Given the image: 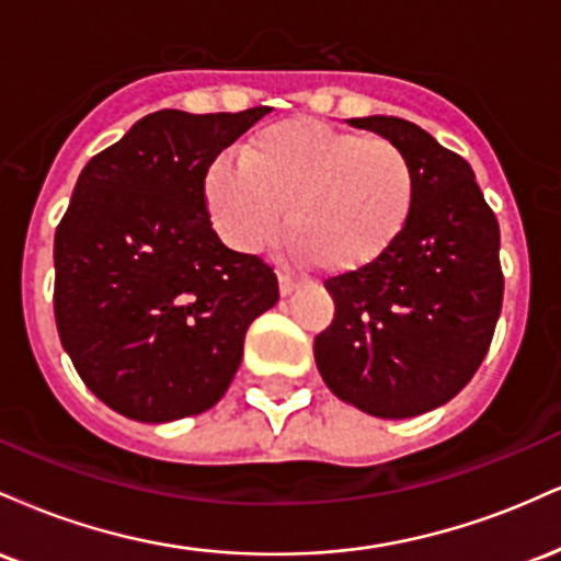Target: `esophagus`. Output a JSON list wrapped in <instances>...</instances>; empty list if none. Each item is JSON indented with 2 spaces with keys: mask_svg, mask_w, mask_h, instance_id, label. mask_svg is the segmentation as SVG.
<instances>
[{
  "mask_svg": "<svg viewBox=\"0 0 561 561\" xmlns=\"http://www.w3.org/2000/svg\"><path fill=\"white\" fill-rule=\"evenodd\" d=\"M298 287H300V285L293 279V276H289V274H279V295H282V298H289V295H293Z\"/></svg>",
  "mask_w": 561,
  "mask_h": 561,
  "instance_id": "1",
  "label": "esophagus"
}]
</instances>
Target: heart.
<instances>
[{"label":"heart","mask_w":561,"mask_h":561,"mask_svg":"<svg viewBox=\"0 0 561 561\" xmlns=\"http://www.w3.org/2000/svg\"><path fill=\"white\" fill-rule=\"evenodd\" d=\"M420 197L403 147L308 118L276 121L218 156L203 179L214 229L229 248L259 253L285 224L289 253L321 272L371 268L401 242Z\"/></svg>","instance_id":"obj_1"}]
</instances>
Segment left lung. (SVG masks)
Here are the masks:
<instances>
[{
  "instance_id": "1",
  "label": "left lung",
  "mask_w": 561,
  "mask_h": 561,
  "mask_svg": "<svg viewBox=\"0 0 561 561\" xmlns=\"http://www.w3.org/2000/svg\"><path fill=\"white\" fill-rule=\"evenodd\" d=\"M411 158L420 197L401 242L334 276V319L313 340L319 375L347 405L409 420L448 403L491 345L504 298L499 221L465 158L396 115L351 118Z\"/></svg>"
}]
</instances>
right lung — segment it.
Masks as SVG:
<instances>
[{"instance_id":"add662e5","label":"right lung","mask_w":561,"mask_h":561,"mask_svg":"<svg viewBox=\"0 0 561 561\" xmlns=\"http://www.w3.org/2000/svg\"><path fill=\"white\" fill-rule=\"evenodd\" d=\"M266 113H150L76 182L55 234L57 332L83 385L128 420L216 405L248 327L279 300L272 268L218 240L203 199L208 165Z\"/></svg>"}]
</instances>
